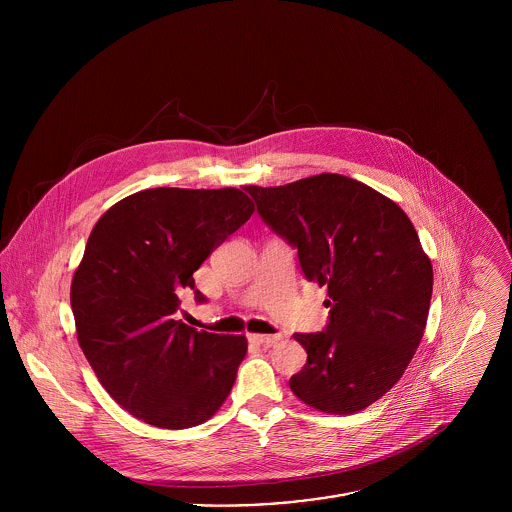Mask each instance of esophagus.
Segmentation results:
<instances>
[{"label":"esophagus","instance_id":"1","mask_svg":"<svg viewBox=\"0 0 512 512\" xmlns=\"http://www.w3.org/2000/svg\"><path fill=\"white\" fill-rule=\"evenodd\" d=\"M280 339H282L280 333H276V335H260V333L248 335V341H250V343H254V345H266V347L276 345Z\"/></svg>","mask_w":512,"mask_h":512}]
</instances>
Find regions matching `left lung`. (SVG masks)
<instances>
[{
  "mask_svg": "<svg viewBox=\"0 0 512 512\" xmlns=\"http://www.w3.org/2000/svg\"><path fill=\"white\" fill-rule=\"evenodd\" d=\"M244 189L297 250L303 276L329 295L327 327L293 335L307 351L293 394L325 414L363 410L402 378L424 337L434 270L414 224L388 197L337 173Z\"/></svg>",
  "mask_w": 512,
  "mask_h": 512,
  "instance_id": "8db88e82",
  "label": "left lung"
}]
</instances>
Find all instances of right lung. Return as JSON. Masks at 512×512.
Wrapping results in <instances>:
<instances>
[{
  "mask_svg": "<svg viewBox=\"0 0 512 512\" xmlns=\"http://www.w3.org/2000/svg\"><path fill=\"white\" fill-rule=\"evenodd\" d=\"M240 189L157 187L110 207L92 228L71 286L78 345L106 392L155 428L209 420L246 357L242 335L177 321L193 272L252 217Z\"/></svg>",
  "mask_w": 512,
  "mask_h": 512,
  "instance_id": "right-lung-1",
  "label": "right lung"
}]
</instances>
